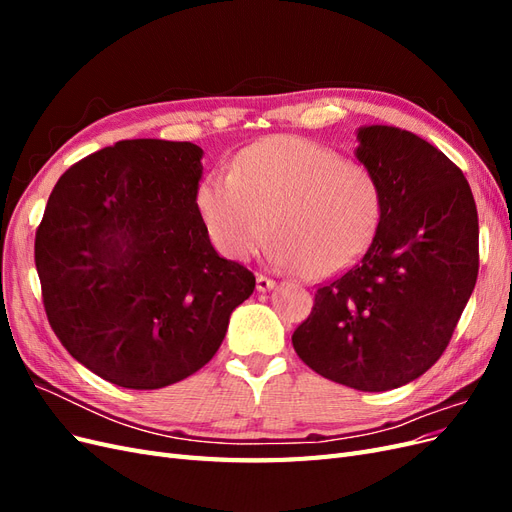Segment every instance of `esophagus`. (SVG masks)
I'll list each match as a JSON object with an SVG mask.
<instances>
[{"label":"esophagus","mask_w":512,"mask_h":512,"mask_svg":"<svg viewBox=\"0 0 512 512\" xmlns=\"http://www.w3.org/2000/svg\"><path fill=\"white\" fill-rule=\"evenodd\" d=\"M275 288V280H271V277H267V275H256V290L258 292H269V290H273Z\"/></svg>","instance_id":"1"}]
</instances>
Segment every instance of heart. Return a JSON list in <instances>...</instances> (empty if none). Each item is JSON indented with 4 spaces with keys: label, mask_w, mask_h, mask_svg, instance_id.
<instances>
[{
    "label": "heart",
    "mask_w": 512,
    "mask_h": 512,
    "mask_svg": "<svg viewBox=\"0 0 512 512\" xmlns=\"http://www.w3.org/2000/svg\"><path fill=\"white\" fill-rule=\"evenodd\" d=\"M198 211L215 247L250 260L271 230V256L320 280L352 267L382 220V192L363 164L299 136L243 149L230 170L198 185Z\"/></svg>",
    "instance_id": "heart-1"
}]
</instances>
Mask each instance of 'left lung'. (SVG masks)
Returning <instances> with one entry per match:
<instances>
[{
	"label": "left lung",
	"instance_id": "left-lung-1",
	"mask_svg": "<svg viewBox=\"0 0 512 512\" xmlns=\"http://www.w3.org/2000/svg\"><path fill=\"white\" fill-rule=\"evenodd\" d=\"M356 141L382 192L380 228L359 265L318 288L292 346L316 374L380 393L451 342L478 275V213L461 170L421 136L363 126Z\"/></svg>",
	"mask_w": 512,
	"mask_h": 512
}]
</instances>
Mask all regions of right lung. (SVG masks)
Listing matches in <instances>:
<instances>
[{
	"label": "right lung",
	"mask_w": 512,
	"mask_h": 512,
	"mask_svg": "<svg viewBox=\"0 0 512 512\" xmlns=\"http://www.w3.org/2000/svg\"><path fill=\"white\" fill-rule=\"evenodd\" d=\"M203 153L158 138L104 147L59 177L36 232L55 335L123 389L192 376L254 292L256 277L215 252L198 211Z\"/></svg>",
	"instance_id": "1"
}]
</instances>
